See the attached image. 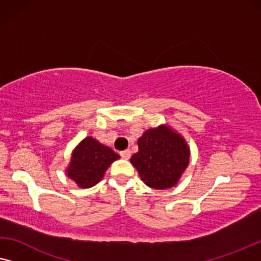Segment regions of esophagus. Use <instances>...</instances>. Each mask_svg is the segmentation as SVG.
Returning a JSON list of instances; mask_svg holds the SVG:
<instances>
[{
	"instance_id": "esophagus-1",
	"label": "esophagus",
	"mask_w": 261,
	"mask_h": 261,
	"mask_svg": "<svg viewBox=\"0 0 261 261\" xmlns=\"http://www.w3.org/2000/svg\"><path fill=\"white\" fill-rule=\"evenodd\" d=\"M120 157L124 160H129L131 157V151L129 149L127 150H124V151H120Z\"/></svg>"
}]
</instances>
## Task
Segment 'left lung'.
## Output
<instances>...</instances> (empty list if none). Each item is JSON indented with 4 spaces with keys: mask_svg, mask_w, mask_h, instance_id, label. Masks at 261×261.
Wrapping results in <instances>:
<instances>
[{
    "mask_svg": "<svg viewBox=\"0 0 261 261\" xmlns=\"http://www.w3.org/2000/svg\"><path fill=\"white\" fill-rule=\"evenodd\" d=\"M138 152L131 157L142 181L153 189L177 185L189 164V146L185 138L168 125L148 129L138 138Z\"/></svg>",
    "mask_w": 261,
    "mask_h": 261,
    "instance_id": "obj_1",
    "label": "left lung"
}]
</instances>
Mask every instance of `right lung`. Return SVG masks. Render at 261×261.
<instances>
[{"instance_id":"1","label":"right lung","mask_w":261,"mask_h":261,"mask_svg":"<svg viewBox=\"0 0 261 261\" xmlns=\"http://www.w3.org/2000/svg\"><path fill=\"white\" fill-rule=\"evenodd\" d=\"M118 159L119 155L109 146L86 137L73 150L66 172L80 188H91L101 181L108 168Z\"/></svg>"}]
</instances>
